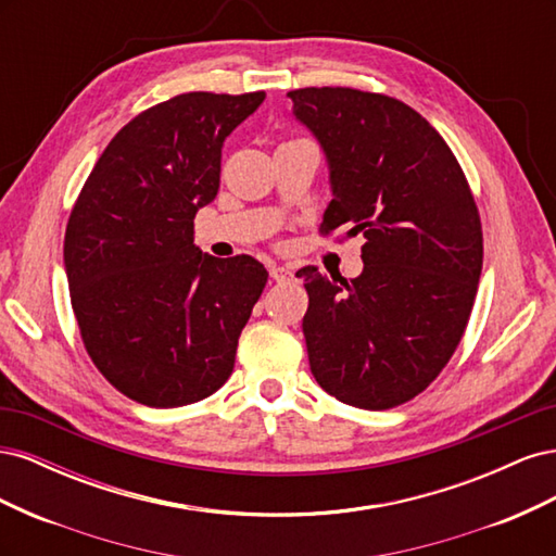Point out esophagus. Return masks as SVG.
<instances>
[{"label":"esophagus","mask_w":556,"mask_h":556,"mask_svg":"<svg viewBox=\"0 0 556 556\" xmlns=\"http://www.w3.org/2000/svg\"><path fill=\"white\" fill-rule=\"evenodd\" d=\"M268 276H271L276 282H285V280H290V278H292V271H290L288 266L271 264V266H268Z\"/></svg>","instance_id":"34e87169"}]
</instances>
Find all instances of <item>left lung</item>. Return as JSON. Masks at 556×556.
Returning a JSON list of instances; mask_svg holds the SVG:
<instances>
[{
	"mask_svg": "<svg viewBox=\"0 0 556 556\" xmlns=\"http://www.w3.org/2000/svg\"><path fill=\"white\" fill-rule=\"evenodd\" d=\"M327 157L323 231L362 233L357 278L299 268L311 371L366 410L427 390L457 350L482 271V227L457 157L399 99L352 88L288 92Z\"/></svg>",
	"mask_w": 556,
	"mask_h": 556,
	"instance_id": "left-lung-1",
	"label": "left lung"
}]
</instances>
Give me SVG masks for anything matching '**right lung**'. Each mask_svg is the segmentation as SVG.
<instances>
[{"instance_id": "obj_1", "label": "right lung", "mask_w": 556, "mask_h": 556, "mask_svg": "<svg viewBox=\"0 0 556 556\" xmlns=\"http://www.w3.org/2000/svg\"><path fill=\"white\" fill-rule=\"evenodd\" d=\"M264 92H188L127 123L97 160L64 233L83 343L125 396L153 408L227 382L266 285L255 257L194 245V215L220 188L223 146Z\"/></svg>"}]
</instances>
